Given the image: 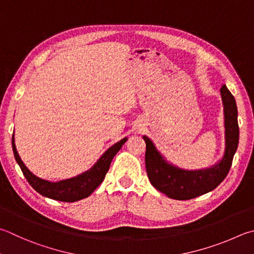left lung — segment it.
I'll return each mask as SVG.
<instances>
[{
  "mask_svg": "<svg viewBox=\"0 0 254 254\" xmlns=\"http://www.w3.org/2000/svg\"><path fill=\"white\" fill-rule=\"evenodd\" d=\"M224 111L225 150L223 158L213 167L188 171L168 163L149 137L145 141V168L147 177L156 190L174 200H190L210 192L223 181L231 168L233 155L238 149V109L234 96L228 87L220 89Z\"/></svg>",
  "mask_w": 254,
  "mask_h": 254,
  "instance_id": "obj_1",
  "label": "left lung"
}]
</instances>
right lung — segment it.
<instances>
[{"label":"right lung","mask_w":254,"mask_h":254,"mask_svg":"<svg viewBox=\"0 0 254 254\" xmlns=\"http://www.w3.org/2000/svg\"><path fill=\"white\" fill-rule=\"evenodd\" d=\"M127 140V137H124V139L115 143L114 145L105 151L103 155L98 160V162L89 171L77 175V177L62 180V181L59 182H50L47 180L40 179L25 167V164L23 163L16 151L14 134L12 135V149L16 162L20 165L25 179L36 192H39L43 196L49 197V199L62 202H75L91 195V193L102 183L105 174L109 171L110 164H111L114 155L118 153Z\"/></svg>","instance_id":"right-lung-1"}]
</instances>
